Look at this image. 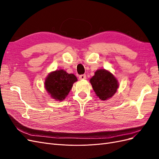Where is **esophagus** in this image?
Masks as SVG:
<instances>
[{"instance_id": "obj_1", "label": "esophagus", "mask_w": 159, "mask_h": 159, "mask_svg": "<svg viewBox=\"0 0 159 159\" xmlns=\"http://www.w3.org/2000/svg\"><path fill=\"white\" fill-rule=\"evenodd\" d=\"M79 78L80 80H85L86 79V75L85 74H83V75H80L79 76Z\"/></svg>"}]
</instances>
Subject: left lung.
I'll return each mask as SVG.
<instances>
[{"label": "left lung", "mask_w": 159, "mask_h": 159, "mask_svg": "<svg viewBox=\"0 0 159 159\" xmlns=\"http://www.w3.org/2000/svg\"><path fill=\"white\" fill-rule=\"evenodd\" d=\"M89 81L95 94L103 101L111 98L119 88L117 80L111 72L105 69L96 71Z\"/></svg>", "instance_id": "1"}]
</instances>
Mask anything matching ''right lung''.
<instances>
[{
  "mask_svg": "<svg viewBox=\"0 0 159 159\" xmlns=\"http://www.w3.org/2000/svg\"><path fill=\"white\" fill-rule=\"evenodd\" d=\"M78 79L75 75L68 74L64 70L52 71L45 80V88L51 97L56 101L64 100L68 95L73 84Z\"/></svg>",
  "mask_w": 159,
  "mask_h": 159,
  "instance_id": "obj_1",
  "label": "right lung"
}]
</instances>
